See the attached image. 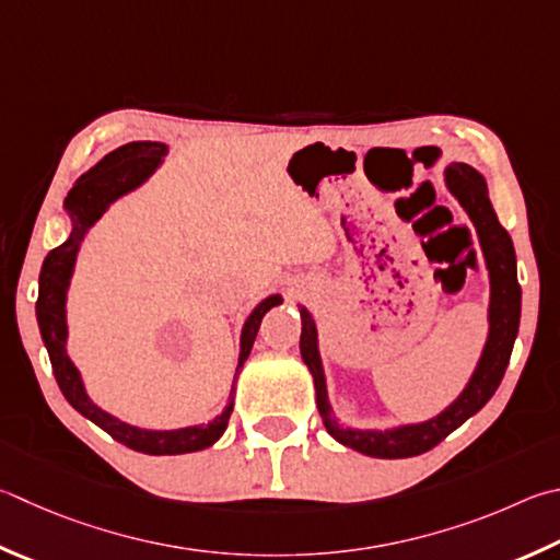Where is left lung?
I'll list each match as a JSON object with an SVG mask.
<instances>
[{"label":"left lung","mask_w":560,"mask_h":560,"mask_svg":"<svg viewBox=\"0 0 560 560\" xmlns=\"http://www.w3.org/2000/svg\"><path fill=\"white\" fill-rule=\"evenodd\" d=\"M445 186H448V190L477 228L487 271H490V311H487L490 332H487L482 358L477 362L470 382H467L463 394L457 396L448 409L423 423L396 425V429L386 431L345 429V425L335 421L332 406L328 401V384H325L318 352V330H315L311 313L301 306V358L313 374L315 404H318L325 431L338 443L372 457H389V460H394V457L421 455L435 448L445 435H451L457 425H463L470 416L480 411L492 399L497 386H500L506 364H510L512 358L516 332H520L522 287L516 281V254L510 232L500 225V220L494 215L482 174H477L467 164H451L445 168Z\"/></svg>","instance_id":"left-lung-1"}]
</instances>
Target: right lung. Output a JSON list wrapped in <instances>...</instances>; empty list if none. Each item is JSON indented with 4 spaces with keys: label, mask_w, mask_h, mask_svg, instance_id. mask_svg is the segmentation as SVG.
Returning a JSON list of instances; mask_svg holds the SVG:
<instances>
[{
    "label": "right lung",
    "mask_w": 560,
    "mask_h": 560,
    "mask_svg": "<svg viewBox=\"0 0 560 560\" xmlns=\"http://www.w3.org/2000/svg\"><path fill=\"white\" fill-rule=\"evenodd\" d=\"M164 156H166V144H159V141H129V144L109 151L97 166H93L88 174H83L75 180V186L70 188L66 198V210L70 215V222H73V230H70V237L63 242V245L50 249L48 257L44 259V267H40V277H38V301H36L40 338H44V345L50 358V368H54L56 382L68 399V404L73 406L78 413H83L85 419L97 423L100 429L107 431L112 439L119 441L121 445L147 455L196 453L202 448H210V445L225 433L232 406H235V396L232 394H235L237 374L242 372V368H245V362L249 358L254 338H257V330H259V323L264 315H267V311H271L273 306H279L281 303L279 293H273V296L264 299L259 306L249 313V318L245 320V328H242L240 362L235 370V382H232V389H230L228 406L210 423L186 425V429H176V431H147L115 419V416L100 409L97 404H93V399H90L85 392L83 380H80L78 368L70 362L68 350H66V340H68L66 296H68L70 277H73L80 242L85 240L88 230L103 218V212L112 206V202L121 196H127L129 190L139 188L144 180H149V176L161 166Z\"/></svg>",
    "instance_id": "add662e5"
}]
</instances>
